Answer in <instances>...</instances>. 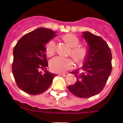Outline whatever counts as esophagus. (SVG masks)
Wrapping results in <instances>:
<instances>
[{"label":"esophagus","instance_id":"34e87169","mask_svg":"<svg viewBox=\"0 0 123 123\" xmlns=\"http://www.w3.org/2000/svg\"><path fill=\"white\" fill-rule=\"evenodd\" d=\"M68 73L67 72H64V73H62V74H60V75L61 76H63V77H65V76H68Z\"/></svg>","mask_w":123,"mask_h":123}]
</instances>
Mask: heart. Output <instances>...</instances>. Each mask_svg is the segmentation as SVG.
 <instances>
[{
  "label": "heart",
  "instance_id": "obj_1",
  "mask_svg": "<svg viewBox=\"0 0 123 123\" xmlns=\"http://www.w3.org/2000/svg\"><path fill=\"white\" fill-rule=\"evenodd\" d=\"M62 39L71 49L69 55L78 64H81L88 56V50L84 46L79 45L80 41L76 35L68 33L62 36ZM56 45L53 40H50L45 45V53L48 56H52L55 53ZM50 68L55 72H63L74 67V62L69 58L56 56L51 59L49 62Z\"/></svg>",
  "mask_w": 123,
  "mask_h": 123
}]
</instances>
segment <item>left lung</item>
<instances>
[{
	"label": "left lung",
	"instance_id": "obj_1",
	"mask_svg": "<svg viewBox=\"0 0 123 123\" xmlns=\"http://www.w3.org/2000/svg\"><path fill=\"white\" fill-rule=\"evenodd\" d=\"M82 37L88 45V53L83 67V72L77 70L72 74L77 81L68 86L73 95L80 98L92 97L100 93L105 87L112 70L111 49L102 38L89 31L82 33Z\"/></svg>",
	"mask_w": 123,
	"mask_h": 123
}]
</instances>
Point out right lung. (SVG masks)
Wrapping results in <instances>:
<instances>
[{
	"label": "right lung",
	"instance_id": "1",
	"mask_svg": "<svg viewBox=\"0 0 123 123\" xmlns=\"http://www.w3.org/2000/svg\"><path fill=\"white\" fill-rule=\"evenodd\" d=\"M56 36L49 29L39 28L20 39L14 48L12 70L18 88L30 95H37L47 90L55 74L47 70L48 62L45 45ZM44 70V73L39 70Z\"/></svg>",
	"mask_w": 123,
	"mask_h": 123
}]
</instances>
